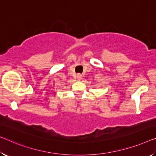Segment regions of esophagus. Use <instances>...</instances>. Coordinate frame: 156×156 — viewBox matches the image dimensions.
<instances>
[{
  "mask_svg": "<svg viewBox=\"0 0 156 156\" xmlns=\"http://www.w3.org/2000/svg\"><path fill=\"white\" fill-rule=\"evenodd\" d=\"M77 78L78 80H81V79H82V75H80V74H78Z\"/></svg>",
  "mask_w": 156,
  "mask_h": 156,
  "instance_id": "obj_1",
  "label": "esophagus"
}]
</instances>
